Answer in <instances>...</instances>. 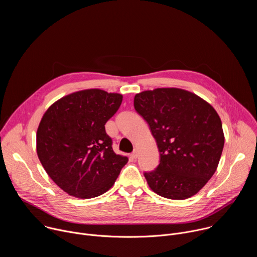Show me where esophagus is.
I'll return each mask as SVG.
<instances>
[{
  "label": "esophagus",
  "instance_id": "1",
  "mask_svg": "<svg viewBox=\"0 0 257 257\" xmlns=\"http://www.w3.org/2000/svg\"><path fill=\"white\" fill-rule=\"evenodd\" d=\"M131 158H132V159H137V158H138V151H137V150H135V151L131 154Z\"/></svg>",
  "mask_w": 257,
  "mask_h": 257
}]
</instances>
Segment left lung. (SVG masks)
<instances>
[{
  "instance_id": "left-lung-1",
  "label": "left lung",
  "mask_w": 257,
  "mask_h": 257,
  "mask_svg": "<svg viewBox=\"0 0 257 257\" xmlns=\"http://www.w3.org/2000/svg\"><path fill=\"white\" fill-rule=\"evenodd\" d=\"M134 107L149 123L161 156L158 168L144 173L150 188L175 200L197 194L216 171L224 149L215 109L195 93L175 87L139 92Z\"/></svg>"
}]
</instances>
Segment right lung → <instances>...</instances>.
<instances>
[{
  "label": "right lung",
  "instance_id": "obj_1",
  "mask_svg": "<svg viewBox=\"0 0 257 257\" xmlns=\"http://www.w3.org/2000/svg\"><path fill=\"white\" fill-rule=\"evenodd\" d=\"M123 95L91 88L55 101L36 132V153L50 178L81 199L99 196L114 184L128 158L116 155L104 129Z\"/></svg>",
  "mask_w": 257,
  "mask_h": 257
}]
</instances>
